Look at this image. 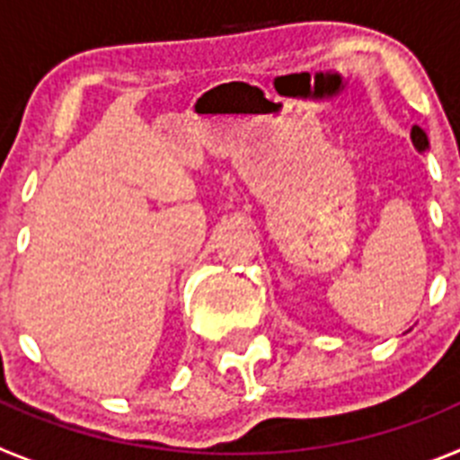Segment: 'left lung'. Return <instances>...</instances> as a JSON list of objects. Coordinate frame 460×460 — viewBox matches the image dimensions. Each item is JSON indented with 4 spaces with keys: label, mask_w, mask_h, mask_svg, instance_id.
Instances as JSON below:
<instances>
[{
    "label": "left lung",
    "mask_w": 460,
    "mask_h": 460,
    "mask_svg": "<svg viewBox=\"0 0 460 460\" xmlns=\"http://www.w3.org/2000/svg\"><path fill=\"white\" fill-rule=\"evenodd\" d=\"M410 137H412V145L417 152H426L429 149V136H426L424 128H420V126H412V131H410Z\"/></svg>",
    "instance_id": "1"
}]
</instances>
